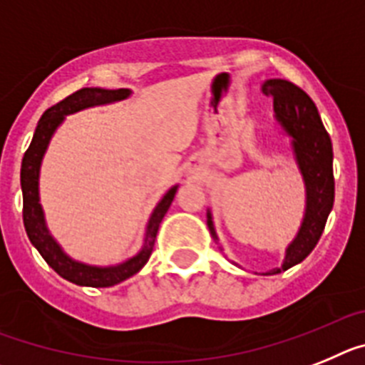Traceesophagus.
<instances>
[{"instance_id": "obj_1", "label": "esophagus", "mask_w": 365, "mask_h": 365, "mask_svg": "<svg viewBox=\"0 0 365 365\" xmlns=\"http://www.w3.org/2000/svg\"><path fill=\"white\" fill-rule=\"evenodd\" d=\"M198 170H200L198 163H195V161H192V163H189V167H187V176H195Z\"/></svg>"}]
</instances>
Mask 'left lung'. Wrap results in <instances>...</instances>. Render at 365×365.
<instances>
[{"instance_id": "8db88e82", "label": "left lung", "mask_w": 365, "mask_h": 365, "mask_svg": "<svg viewBox=\"0 0 365 365\" xmlns=\"http://www.w3.org/2000/svg\"><path fill=\"white\" fill-rule=\"evenodd\" d=\"M261 90L264 95L274 97L275 121L283 134L290 138L294 160L305 183V215L297 235L284 250L283 264L261 274L274 275L299 264L318 244L334 204V174L331 138L309 95L284 78H268ZM207 227L218 242L211 209H207Z\"/></svg>"}]
</instances>
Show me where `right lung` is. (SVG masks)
<instances>
[{
	"instance_id": "1",
	"label": "right lung",
	"mask_w": 365,
	"mask_h": 365,
	"mask_svg": "<svg viewBox=\"0 0 365 365\" xmlns=\"http://www.w3.org/2000/svg\"><path fill=\"white\" fill-rule=\"evenodd\" d=\"M132 91L126 88L119 90H104V88H82L73 95L60 101L58 104L51 106L43 112V115L38 121L36 130H34L33 141L29 148L24 154L21 160V195H24V226L27 231L31 244L40 252L47 264L60 275L68 279L71 283L81 284V287H93V288H106L121 283L125 279L138 274L150 257L154 240H156L158 230L163 220L165 213L169 211L170 204L174 200V195L178 191V185L170 187L165 192L163 198L156 204L152 211L150 218L147 222V231H145L143 248L135 253L134 257L128 261L119 262L113 266H93L86 262L75 261L62 250L55 237L51 235L47 230L46 215L40 204V169H42V160L46 156V150L51 143V138L55 135L56 128L64 123L66 115L77 113L81 110L93 106H104V104L119 103V101L128 99Z\"/></svg>"
}]
</instances>
